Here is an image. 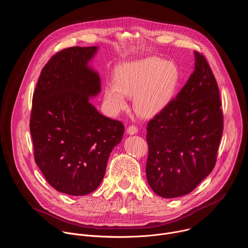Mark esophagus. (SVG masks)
Masks as SVG:
<instances>
[{
  "label": "esophagus",
  "instance_id": "34e87169",
  "mask_svg": "<svg viewBox=\"0 0 248 248\" xmlns=\"http://www.w3.org/2000/svg\"><path fill=\"white\" fill-rule=\"evenodd\" d=\"M137 131H138L137 127H136L135 125H133V124L129 125V126L127 127V129H126V132H127L128 134H135Z\"/></svg>",
  "mask_w": 248,
  "mask_h": 248
}]
</instances>
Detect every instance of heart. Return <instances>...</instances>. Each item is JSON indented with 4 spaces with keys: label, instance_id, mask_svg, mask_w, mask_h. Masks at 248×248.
I'll return each mask as SVG.
<instances>
[{
    "label": "heart",
    "instance_id": "b5f03b06",
    "mask_svg": "<svg viewBox=\"0 0 248 248\" xmlns=\"http://www.w3.org/2000/svg\"><path fill=\"white\" fill-rule=\"evenodd\" d=\"M114 79L115 84L104 88L108 108L119 113L127 107L125 97H132L135 113L148 118L160 113L171 100L178 72L171 62L151 57L118 65Z\"/></svg>",
    "mask_w": 248,
    "mask_h": 248
}]
</instances>
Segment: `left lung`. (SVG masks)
<instances>
[{
    "instance_id": "8db88e82",
    "label": "left lung",
    "mask_w": 248,
    "mask_h": 248,
    "mask_svg": "<svg viewBox=\"0 0 248 248\" xmlns=\"http://www.w3.org/2000/svg\"><path fill=\"white\" fill-rule=\"evenodd\" d=\"M175 98L146 126L147 182L164 198L191 192L213 170L224 119L216 78L204 57Z\"/></svg>"
}]
</instances>
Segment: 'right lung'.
Listing matches in <instances>:
<instances>
[{"label": "right lung", "instance_id": "add662e5", "mask_svg": "<svg viewBox=\"0 0 248 248\" xmlns=\"http://www.w3.org/2000/svg\"><path fill=\"white\" fill-rule=\"evenodd\" d=\"M97 47H70L51 57L32 97L30 133L34 160L48 184L69 195H86L101 184L122 122L101 115L89 97L101 90L87 66Z\"/></svg>", "mask_w": 248, "mask_h": 248}]
</instances>
